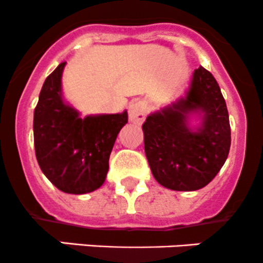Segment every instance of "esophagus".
Instances as JSON below:
<instances>
[{
    "label": "esophagus",
    "mask_w": 263,
    "mask_h": 263,
    "mask_svg": "<svg viewBox=\"0 0 263 263\" xmlns=\"http://www.w3.org/2000/svg\"><path fill=\"white\" fill-rule=\"evenodd\" d=\"M147 103L144 101H134L129 106V120L134 124H142L147 115Z\"/></svg>",
    "instance_id": "34e87169"
}]
</instances>
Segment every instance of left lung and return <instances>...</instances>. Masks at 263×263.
Here are the masks:
<instances>
[{
	"label": "left lung",
	"mask_w": 263,
	"mask_h": 263,
	"mask_svg": "<svg viewBox=\"0 0 263 263\" xmlns=\"http://www.w3.org/2000/svg\"><path fill=\"white\" fill-rule=\"evenodd\" d=\"M198 115L201 124L189 126ZM144 152L156 180L171 191H198L225 163L230 149V123L219 84L199 66L185 97L145 119Z\"/></svg>",
	"instance_id": "1"
}]
</instances>
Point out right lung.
<instances>
[{"label":"right lung","mask_w":263,"mask_h":263,"mask_svg":"<svg viewBox=\"0 0 263 263\" xmlns=\"http://www.w3.org/2000/svg\"><path fill=\"white\" fill-rule=\"evenodd\" d=\"M61 62L44 80L34 110L35 157L49 181L64 193L85 194L106 180L116 137L128 123V112L89 115L62 98Z\"/></svg>","instance_id":"1"}]
</instances>
